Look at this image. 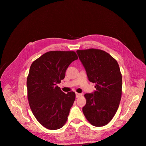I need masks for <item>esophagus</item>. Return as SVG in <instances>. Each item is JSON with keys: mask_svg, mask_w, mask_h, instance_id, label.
<instances>
[{"mask_svg": "<svg viewBox=\"0 0 146 146\" xmlns=\"http://www.w3.org/2000/svg\"><path fill=\"white\" fill-rule=\"evenodd\" d=\"M81 96H82V94H79V93H77V92L76 93V97L77 98H80V97H81Z\"/></svg>", "mask_w": 146, "mask_h": 146, "instance_id": "esophagus-1", "label": "esophagus"}]
</instances>
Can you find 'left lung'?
<instances>
[{
    "instance_id": "8db88e82",
    "label": "left lung",
    "mask_w": 146,
    "mask_h": 146,
    "mask_svg": "<svg viewBox=\"0 0 146 146\" xmlns=\"http://www.w3.org/2000/svg\"><path fill=\"white\" fill-rule=\"evenodd\" d=\"M88 80L95 83L96 91L86 94V105L82 112L95 127L107 125L118 108L122 95V74L117 60L99 49L77 50Z\"/></svg>"
}]
</instances>
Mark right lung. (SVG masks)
<instances>
[{
    "label": "right lung",
    "mask_w": 146,
    "mask_h": 146,
    "mask_svg": "<svg viewBox=\"0 0 146 146\" xmlns=\"http://www.w3.org/2000/svg\"><path fill=\"white\" fill-rule=\"evenodd\" d=\"M77 59L73 51H51L34 60L30 67L27 81L29 105L36 119L47 129H60L67 121L76 94L64 93L56 84Z\"/></svg>",
    "instance_id": "right-lung-1"
}]
</instances>
